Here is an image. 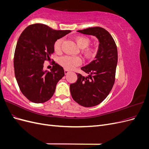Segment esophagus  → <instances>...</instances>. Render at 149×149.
<instances>
[{"label":"esophagus","instance_id":"1","mask_svg":"<svg viewBox=\"0 0 149 149\" xmlns=\"http://www.w3.org/2000/svg\"><path fill=\"white\" fill-rule=\"evenodd\" d=\"M64 72H65V74H67L68 73H69L70 71H69L68 70H64Z\"/></svg>","mask_w":149,"mask_h":149}]
</instances>
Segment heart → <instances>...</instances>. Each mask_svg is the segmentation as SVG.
Masks as SVG:
<instances>
[{
	"mask_svg": "<svg viewBox=\"0 0 149 149\" xmlns=\"http://www.w3.org/2000/svg\"><path fill=\"white\" fill-rule=\"evenodd\" d=\"M74 40L77 44V45L81 49H84V54L86 57L88 58H91L93 55L94 52L92 49L89 48H86L89 44V40L83 36H76L74 38ZM63 42V39L60 38L58 39L54 43L53 48L55 51L58 52H60L61 47V44ZM58 63L59 64L64 67L65 68L68 70H71L74 68L76 66H78L81 63V60L79 57H73L69 56H65L60 58L58 60Z\"/></svg>",
	"mask_w": 149,
	"mask_h": 149,
	"instance_id": "b5f03b06",
	"label": "heart"
}]
</instances>
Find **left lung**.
Returning a JSON list of instances; mask_svg holds the SVG:
<instances>
[{
  "label": "left lung",
  "mask_w": 149,
  "mask_h": 149,
  "mask_svg": "<svg viewBox=\"0 0 149 149\" xmlns=\"http://www.w3.org/2000/svg\"><path fill=\"white\" fill-rule=\"evenodd\" d=\"M77 31L94 36L100 43L95 60L81 68L88 76L76 74L77 81L70 86L71 96L76 102L93 107L104 100L113 86L118 49L113 38L104 29L95 26Z\"/></svg>",
  "instance_id": "left-lung-1"
}]
</instances>
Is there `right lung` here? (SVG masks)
<instances>
[{"instance_id":"add662e5","label":"right lung","mask_w":149,"mask_h":149,"mask_svg":"<svg viewBox=\"0 0 149 149\" xmlns=\"http://www.w3.org/2000/svg\"><path fill=\"white\" fill-rule=\"evenodd\" d=\"M70 32L35 24L20 35L13 59L15 76L22 94L30 101L45 102L53 95L56 84L65 75L64 70L54 62L50 71L44 70L43 63L54 53L56 40Z\"/></svg>"}]
</instances>
